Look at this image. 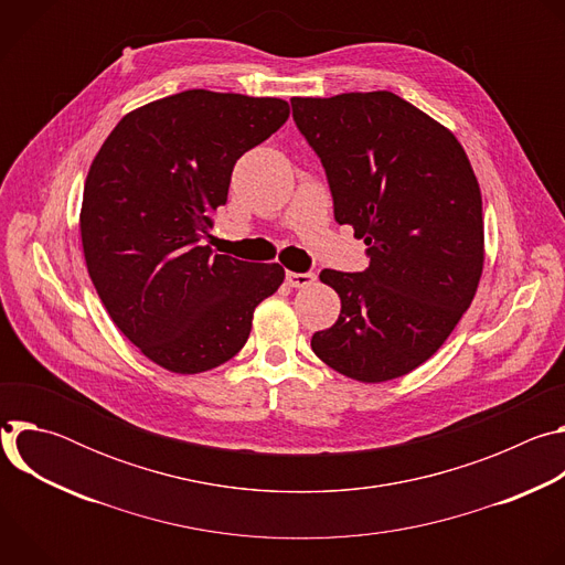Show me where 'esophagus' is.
I'll use <instances>...</instances> for the list:
<instances>
[{
  "instance_id": "obj_1",
  "label": "esophagus",
  "mask_w": 565,
  "mask_h": 565,
  "mask_svg": "<svg viewBox=\"0 0 565 565\" xmlns=\"http://www.w3.org/2000/svg\"><path fill=\"white\" fill-rule=\"evenodd\" d=\"M315 281V275L312 273H286V284L290 286V288H306V286H310Z\"/></svg>"
}]
</instances>
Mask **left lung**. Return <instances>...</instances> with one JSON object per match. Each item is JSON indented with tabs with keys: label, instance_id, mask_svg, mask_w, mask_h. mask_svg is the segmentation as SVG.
I'll return each instance as SVG.
<instances>
[{
	"label": "left lung",
	"instance_id": "left-lung-1",
	"mask_svg": "<svg viewBox=\"0 0 565 565\" xmlns=\"http://www.w3.org/2000/svg\"><path fill=\"white\" fill-rule=\"evenodd\" d=\"M327 170L335 221L369 246L364 273L321 270L342 301L310 340L338 373L377 384L412 373L451 335L486 262L482 201L456 136L391 92L292 98Z\"/></svg>",
	"mask_w": 565,
	"mask_h": 565
}]
</instances>
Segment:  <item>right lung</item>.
I'll use <instances>...</instances> for the list:
<instances>
[{
	"label": "right lung",
	"instance_id": "obj_1",
	"mask_svg": "<svg viewBox=\"0 0 565 565\" xmlns=\"http://www.w3.org/2000/svg\"><path fill=\"white\" fill-rule=\"evenodd\" d=\"M290 116L281 98L190 89L114 127L89 168L79 236L114 324L153 364L194 375L248 342L255 308L284 284L279 264L201 246L236 160Z\"/></svg>",
	"mask_w": 565,
	"mask_h": 565
}]
</instances>
